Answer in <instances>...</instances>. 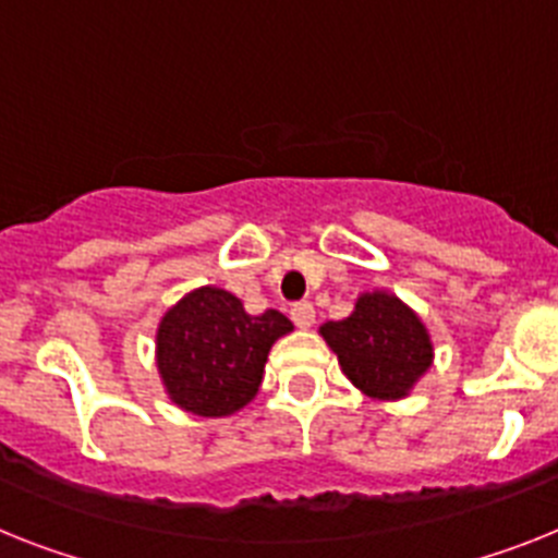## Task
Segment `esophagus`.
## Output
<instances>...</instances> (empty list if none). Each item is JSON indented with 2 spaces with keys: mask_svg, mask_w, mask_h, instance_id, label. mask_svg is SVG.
Here are the masks:
<instances>
[{
  "mask_svg": "<svg viewBox=\"0 0 558 558\" xmlns=\"http://www.w3.org/2000/svg\"><path fill=\"white\" fill-rule=\"evenodd\" d=\"M292 320H294V326H298V329H308V326L315 323V306H312V303H308V301L294 303V306H292Z\"/></svg>",
  "mask_w": 558,
  "mask_h": 558,
  "instance_id": "esophagus-1",
  "label": "esophagus"
}]
</instances>
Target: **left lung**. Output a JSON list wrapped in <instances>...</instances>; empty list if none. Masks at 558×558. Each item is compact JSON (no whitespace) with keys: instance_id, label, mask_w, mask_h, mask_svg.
<instances>
[{"instance_id":"left-lung-1","label":"left lung","mask_w":558,"mask_h":558,"mask_svg":"<svg viewBox=\"0 0 558 558\" xmlns=\"http://www.w3.org/2000/svg\"><path fill=\"white\" fill-rule=\"evenodd\" d=\"M320 335L337 363L372 400H402L434 363V343L409 303L386 289L363 292L345 320H329Z\"/></svg>"}]
</instances>
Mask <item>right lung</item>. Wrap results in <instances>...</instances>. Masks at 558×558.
<instances>
[{
	"instance_id": "1",
	"label": "right lung",
	"mask_w": 558,
	"mask_h": 558,
	"mask_svg": "<svg viewBox=\"0 0 558 558\" xmlns=\"http://www.w3.org/2000/svg\"><path fill=\"white\" fill-rule=\"evenodd\" d=\"M292 329L278 308L250 315L227 289H192L158 323L156 366L163 391L195 416L235 414L255 400L271 345Z\"/></svg>"
}]
</instances>
